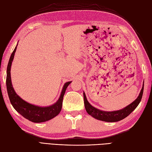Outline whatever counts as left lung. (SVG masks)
Here are the masks:
<instances>
[{"label": "left lung", "mask_w": 152, "mask_h": 152, "mask_svg": "<svg viewBox=\"0 0 152 152\" xmlns=\"http://www.w3.org/2000/svg\"><path fill=\"white\" fill-rule=\"evenodd\" d=\"M143 89L144 84L143 86L142 87V89L141 90L138 97L137 98V99L135 101H134L131 104L128 105L126 108L114 112L102 111V110L93 107V106H91L90 104V103L88 102V101L87 100L86 94L84 93V105L86 112L92 117L98 119V120H100L102 121L114 122L121 121L124 118L127 117L131 113H132L133 110H134V109L137 107V105L139 104L142 98V93H143Z\"/></svg>", "instance_id": "8db88e82"}]
</instances>
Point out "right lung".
Wrapping results in <instances>:
<instances>
[{
	"mask_svg": "<svg viewBox=\"0 0 152 152\" xmlns=\"http://www.w3.org/2000/svg\"><path fill=\"white\" fill-rule=\"evenodd\" d=\"M17 45L11 54L7 68L6 86L11 103L14 108L18 113H20L23 117L28 119L30 121L35 123H39L50 120V119L58 115L61 110L63 96L65 93L67 87L71 83V82H68L65 84L62 89L60 97L57 101V102L50 106V107H40L26 102L25 101L22 99L19 96L16 94L11 83V67L17 48Z\"/></svg>",
	"mask_w": 152,
	"mask_h": 152,
	"instance_id": "1",
	"label": "right lung"
}]
</instances>
